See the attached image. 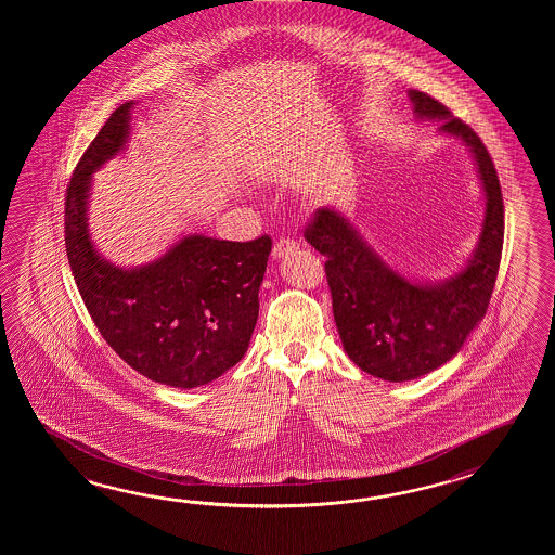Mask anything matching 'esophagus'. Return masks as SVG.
Segmentation results:
<instances>
[{
	"instance_id": "obj_1",
	"label": "esophagus",
	"mask_w": 555,
	"mask_h": 555,
	"mask_svg": "<svg viewBox=\"0 0 555 555\" xmlns=\"http://www.w3.org/2000/svg\"><path fill=\"white\" fill-rule=\"evenodd\" d=\"M297 248H299V244H297L295 240H292V237H280V240L273 244V258H275V260L285 258V256L294 254Z\"/></svg>"
}]
</instances>
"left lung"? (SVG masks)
I'll use <instances>...</instances> for the list:
<instances>
[{
    "instance_id": "obj_1",
    "label": "left lung",
    "mask_w": 555,
    "mask_h": 555,
    "mask_svg": "<svg viewBox=\"0 0 555 555\" xmlns=\"http://www.w3.org/2000/svg\"><path fill=\"white\" fill-rule=\"evenodd\" d=\"M409 96L414 115L440 118V132L466 142L478 166L486 212L468 266L444 282H409L330 208H319L304 234L327 258L333 315L345 353L369 375L390 383L423 377L461 351L486 315L504 244L502 189L480 137L430 94L411 89Z\"/></svg>"
}]
</instances>
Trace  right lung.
<instances>
[{
  "mask_svg": "<svg viewBox=\"0 0 555 555\" xmlns=\"http://www.w3.org/2000/svg\"><path fill=\"white\" fill-rule=\"evenodd\" d=\"M132 103L118 106L75 166L65 198V248L99 333L151 380L194 389L248 351L272 237L186 236L163 258L122 270L103 260L87 228L91 175L127 144Z\"/></svg>",
  "mask_w": 555,
  "mask_h": 555,
  "instance_id": "obj_1",
  "label": "right lung"
}]
</instances>
